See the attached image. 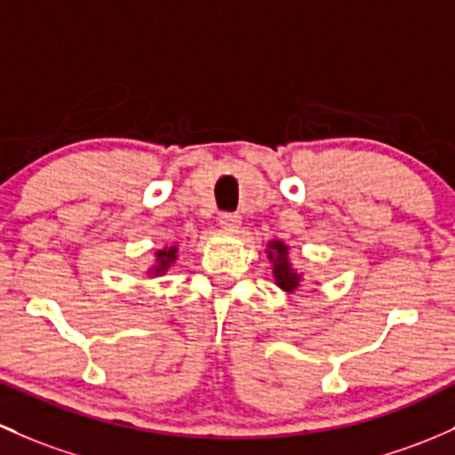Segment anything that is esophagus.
I'll return each instance as SVG.
<instances>
[{
	"label": "esophagus",
	"mask_w": 455,
	"mask_h": 455,
	"mask_svg": "<svg viewBox=\"0 0 455 455\" xmlns=\"http://www.w3.org/2000/svg\"><path fill=\"white\" fill-rule=\"evenodd\" d=\"M242 224V215L240 213H222L220 215V227L224 231H237Z\"/></svg>",
	"instance_id": "1"
}]
</instances>
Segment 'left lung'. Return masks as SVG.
Wrapping results in <instances>:
<instances>
[{
	"mask_svg": "<svg viewBox=\"0 0 455 455\" xmlns=\"http://www.w3.org/2000/svg\"><path fill=\"white\" fill-rule=\"evenodd\" d=\"M270 251H267V259L272 261V272H275V281L279 288L285 291H294L300 283V275L294 270L288 259V246L283 242H270Z\"/></svg>",
	"mask_w": 455,
	"mask_h": 455,
	"instance_id": "1",
	"label": "left lung"
}]
</instances>
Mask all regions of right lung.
Segmentation results:
<instances>
[{"label": "right lung", "instance_id": "right-lung-1", "mask_svg": "<svg viewBox=\"0 0 455 455\" xmlns=\"http://www.w3.org/2000/svg\"><path fill=\"white\" fill-rule=\"evenodd\" d=\"M174 261H176V246L164 248V251L156 252V266L150 267V275H164Z\"/></svg>", "mask_w": 455, "mask_h": 455}]
</instances>
